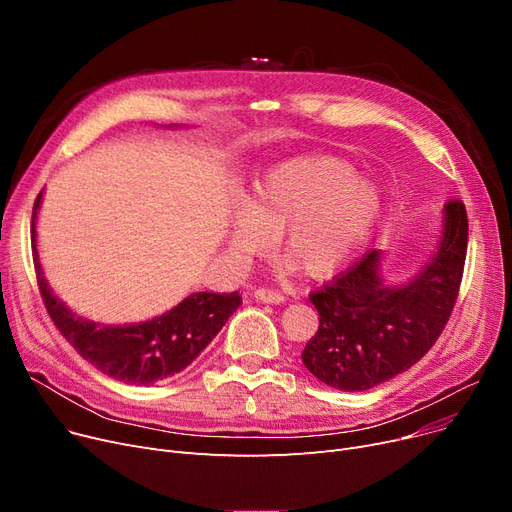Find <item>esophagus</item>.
<instances>
[{
    "instance_id": "34e87169",
    "label": "esophagus",
    "mask_w": 512,
    "mask_h": 512,
    "mask_svg": "<svg viewBox=\"0 0 512 512\" xmlns=\"http://www.w3.org/2000/svg\"><path fill=\"white\" fill-rule=\"evenodd\" d=\"M254 298L264 304H283L285 302V296L281 294V291H273V289H256Z\"/></svg>"
}]
</instances>
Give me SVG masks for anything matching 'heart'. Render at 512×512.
<instances>
[{
    "instance_id": "obj_1",
    "label": "heart",
    "mask_w": 512,
    "mask_h": 512,
    "mask_svg": "<svg viewBox=\"0 0 512 512\" xmlns=\"http://www.w3.org/2000/svg\"><path fill=\"white\" fill-rule=\"evenodd\" d=\"M383 214L381 191L360 181L356 170L335 158L287 160L260 175L235 212L227 250L235 264H248L269 250L279 233L287 250L281 269L327 277L350 262L367 243Z\"/></svg>"
}]
</instances>
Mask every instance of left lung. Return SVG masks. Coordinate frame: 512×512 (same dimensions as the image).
<instances>
[{
    "instance_id": "8db88e82",
    "label": "left lung",
    "mask_w": 512,
    "mask_h": 512,
    "mask_svg": "<svg viewBox=\"0 0 512 512\" xmlns=\"http://www.w3.org/2000/svg\"><path fill=\"white\" fill-rule=\"evenodd\" d=\"M467 239L465 204L452 200L444 206L433 254L406 283L387 285L383 252L371 250L331 285L310 294L319 310V331L302 352L306 369L342 392H364L408 371L450 319Z\"/></svg>"
}]
</instances>
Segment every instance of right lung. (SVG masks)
<instances>
[{
    "label": "right lung",
    "mask_w": 512,
    "mask_h": 512,
    "mask_svg": "<svg viewBox=\"0 0 512 512\" xmlns=\"http://www.w3.org/2000/svg\"><path fill=\"white\" fill-rule=\"evenodd\" d=\"M41 196L43 193L35 200L31 231L41 298L60 333L104 375L129 385H152L173 377L200 356L239 308V291L233 294L198 291L175 308L143 323L102 325L79 316L54 294L43 277L35 229Z\"/></svg>",
    "instance_id": "obj_1"
}]
</instances>
